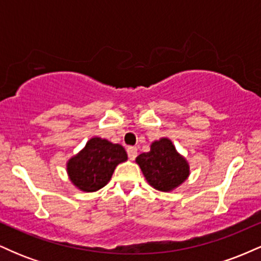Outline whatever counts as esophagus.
<instances>
[{
  "label": "esophagus",
  "mask_w": 261,
  "mask_h": 261,
  "mask_svg": "<svg viewBox=\"0 0 261 261\" xmlns=\"http://www.w3.org/2000/svg\"><path fill=\"white\" fill-rule=\"evenodd\" d=\"M127 154L128 158H130L131 161H134L137 155V148L133 147V146H131V147H127Z\"/></svg>",
  "instance_id": "1"
}]
</instances>
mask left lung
<instances>
[{
    "label": "left lung",
    "instance_id": "8db88e82",
    "mask_svg": "<svg viewBox=\"0 0 261 261\" xmlns=\"http://www.w3.org/2000/svg\"><path fill=\"white\" fill-rule=\"evenodd\" d=\"M136 163L148 184L163 193L175 190L190 175L187 158L176 151L168 137L153 141L148 152L137 155Z\"/></svg>",
    "mask_w": 261,
    "mask_h": 261
}]
</instances>
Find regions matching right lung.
Instances as JSON below:
<instances>
[{
	"label": "right lung",
	"instance_id": "add662e5",
	"mask_svg": "<svg viewBox=\"0 0 261 261\" xmlns=\"http://www.w3.org/2000/svg\"><path fill=\"white\" fill-rule=\"evenodd\" d=\"M126 161L127 153L121 145L94 136L67 161L66 172L73 187L94 193L106 187L116 167Z\"/></svg>",
	"mask_w": 261,
	"mask_h": 261
}]
</instances>
